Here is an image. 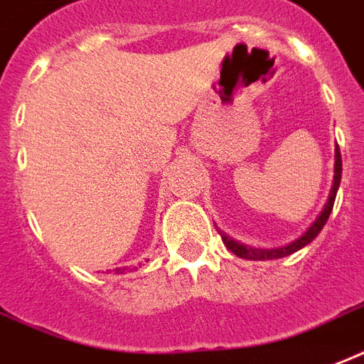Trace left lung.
I'll return each mask as SVG.
<instances>
[{
    "instance_id": "1",
    "label": "left lung",
    "mask_w": 364,
    "mask_h": 364,
    "mask_svg": "<svg viewBox=\"0 0 364 364\" xmlns=\"http://www.w3.org/2000/svg\"><path fill=\"white\" fill-rule=\"evenodd\" d=\"M340 181H342V154H340V149L336 146V166H334V185H332V191H330L328 202H326V206L321 212V215L317 218V221L313 223L307 231L298 238V240H294L292 244H288L284 248H277V250H254L248 248V246H244V244L235 242L232 238H229L227 235L219 231L221 238H223V244H225L227 248L231 250L232 254L238 257H242V259H274V257H284L290 256L294 252H298L299 248H304L307 244L311 242L313 238L317 237L321 229L324 227V223L328 221V215L332 212V208H334V200H336V193L338 187H340Z\"/></svg>"
}]
</instances>
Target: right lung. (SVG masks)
<instances>
[{
    "mask_svg": "<svg viewBox=\"0 0 364 364\" xmlns=\"http://www.w3.org/2000/svg\"><path fill=\"white\" fill-rule=\"evenodd\" d=\"M116 271H120V269H116Z\"/></svg>",
    "mask_w": 364,
    "mask_h": 364,
    "instance_id": "obj_1",
    "label": "right lung"
}]
</instances>
